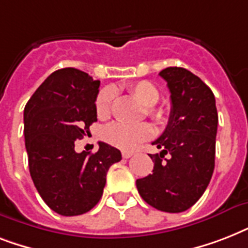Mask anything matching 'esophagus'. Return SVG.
<instances>
[{
    "instance_id": "1",
    "label": "esophagus",
    "mask_w": 248,
    "mask_h": 248,
    "mask_svg": "<svg viewBox=\"0 0 248 248\" xmlns=\"http://www.w3.org/2000/svg\"><path fill=\"white\" fill-rule=\"evenodd\" d=\"M131 155H134V152H131V151H124V152H122V157H124V158H130Z\"/></svg>"
}]
</instances>
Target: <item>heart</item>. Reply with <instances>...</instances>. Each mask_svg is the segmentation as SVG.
<instances>
[{
	"instance_id": "obj_1",
	"label": "heart",
	"mask_w": 248,
	"mask_h": 248,
	"mask_svg": "<svg viewBox=\"0 0 248 248\" xmlns=\"http://www.w3.org/2000/svg\"><path fill=\"white\" fill-rule=\"evenodd\" d=\"M132 96H135L141 104L145 107V112L153 120L162 124L166 121V112L162 108L155 107L158 103L161 93L158 89L153 83L148 81H140L130 85L128 87ZM114 89L113 87H105L99 93L95 101V109L99 118L105 120L110 116L114 103ZM153 127L148 124H126L121 122L108 124L103 131V138L112 147H116L122 151H130L143 143L145 140L151 139L153 136Z\"/></svg>"
}]
</instances>
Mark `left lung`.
<instances>
[{"label": "left lung", "instance_id": "1", "mask_svg": "<svg viewBox=\"0 0 248 248\" xmlns=\"http://www.w3.org/2000/svg\"><path fill=\"white\" fill-rule=\"evenodd\" d=\"M159 76L171 93V113L163 134L152 143L162 149L149 155L153 173L138 179L136 186L152 207L183 212L200 200L211 180L219 118L215 96L200 77L179 67L166 68Z\"/></svg>", "mask_w": 248, "mask_h": 248}]
</instances>
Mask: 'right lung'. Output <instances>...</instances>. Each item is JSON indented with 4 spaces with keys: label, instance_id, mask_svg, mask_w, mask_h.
Here are the masks:
<instances>
[{
    "label": "right lung",
    "instance_id": "1",
    "mask_svg": "<svg viewBox=\"0 0 248 248\" xmlns=\"http://www.w3.org/2000/svg\"><path fill=\"white\" fill-rule=\"evenodd\" d=\"M100 81L76 68L48 76L24 108L29 172L41 198L63 216L82 215L100 201L107 172L121 152L99 141L95 153L75 151L96 122Z\"/></svg>",
    "mask_w": 248,
    "mask_h": 248
}]
</instances>
